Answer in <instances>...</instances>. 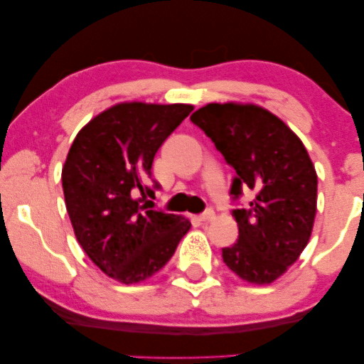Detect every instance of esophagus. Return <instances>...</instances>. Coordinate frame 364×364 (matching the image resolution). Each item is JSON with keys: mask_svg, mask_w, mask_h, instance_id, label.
<instances>
[{"mask_svg": "<svg viewBox=\"0 0 364 364\" xmlns=\"http://www.w3.org/2000/svg\"><path fill=\"white\" fill-rule=\"evenodd\" d=\"M213 217H215V213H213L212 208H207V210L203 212V213H200V215H198L197 218H198V220H200V222H205V220H212Z\"/></svg>", "mask_w": 364, "mask_h": 364, "instance_id": "esophagus-1", "label": "esophagus"}]
</instances>
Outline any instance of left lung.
I'll use <instances>...</instances> for the list:
<instances>
[{"instance_id": "left-lung-1", "label": "left lung", "mask_w": 364, "mask_h": 364, "mask_svg": "<svg viewBox=\"0 0 364 364\" xmlns=\"http://www.w3.org/2000/svg\"><path fill=\"white\" fill-rule=\"evenodd\" d=\"M191 121L235 171L232 200L253 192L250 205L232 210L238 240L222 248L223 262L242 280L272 283L310 240L318 187L311 159L285 122L253 104H207Z\"/></svg>"}]
</instances>
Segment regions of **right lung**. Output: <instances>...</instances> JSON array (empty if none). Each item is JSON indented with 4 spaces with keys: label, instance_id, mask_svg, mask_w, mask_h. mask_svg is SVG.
<instances>
[{
    "label": "right lung",
    "instance_id": "right-lung-1",
    "mask_svg": "<svg viewBox=\"0 0 364 364\" xmlns=\"http://www.w3.org/2000/svg\"><path fill=\"white\" fill-rule=\"evenodd\" d=\"M188 104L122 102L84 126L63 167V191L79 245L114 280L139 283L161 270L191 228L181 215L147 210L161 188L154 156L192 112ZM152 180L154 186H148Z\"/></svg>",
    "mask_w": 364,
    "mask_h": 364
}]
</instances>
